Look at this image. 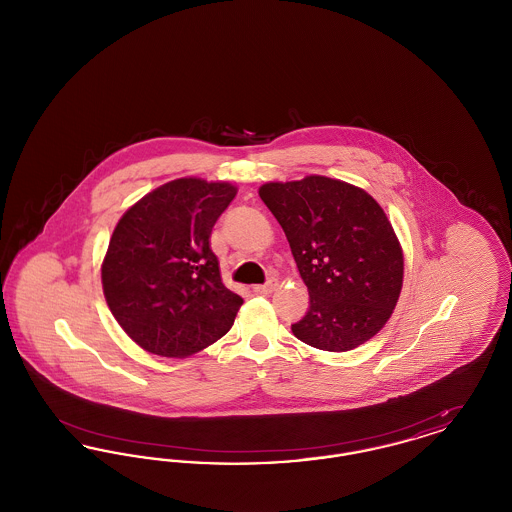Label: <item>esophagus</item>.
Here are the masks:
<instances>
[{
  "label": "esophagus",
  "instance_id": "34e87169",
  "mask_svg": "<svg viewBox=\"0 0 512 512\" xmlns=\"http://www.w3.org/2000/svg\"><path fill=\"white\" fill-rule=\"evenodd\" d=\"M276 278H268L267 284H263V286H255L253 288V292L261 293V295H268V293L274 292L276 290Z\"/></svg>",
  "mask_w": 512,
  "mask_h": 512
}]
</instances>
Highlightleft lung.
Instances as JSON below:
<instances>
[{
  "mask_svg": "<svg viewBox=\"0 0 512 512\" xmlns=\"http://www.w3.org/2000/svg\"><path fill=\"white\" fill-rule=\"evenodd\" d=\"M259 195L280 222L309 290V311L292 324L293 336L334 353L376 336L403 286V249L378 201L317 174L268 182Z\"/></svg>",
  "mask_w": 512,
  "mask_h": 512,
  "instance_id": "8db88e82",
  "label": "left lung"
}]
</instances>
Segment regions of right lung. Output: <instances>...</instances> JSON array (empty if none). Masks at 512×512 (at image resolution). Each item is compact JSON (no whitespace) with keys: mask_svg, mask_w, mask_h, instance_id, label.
Here are the masks:
<instances>
[{"mask_svg":"<svg viewBox=\"0 0 512 512\" xmlns=\"http://www.w3.org/2000/svg\"><path fill=\"white\" fill-rule=\"evenodd\" d=\"M236 186L178 178L117 222L101 265L107 305L122 330L161 357H190L220 340L244 299L220 280L211 230Z\"/></svg>","mask_w":512,"mask_h":512,"instance_id":"1","label":"right lung"}]
</instances>
